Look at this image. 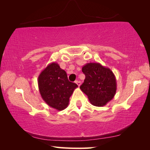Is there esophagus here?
I'll return each instance as SVG.
<instances>
[{"instance_id":"obj_1","label":"esophagus","mask_w":150,"mask_h":150,"mask_svg":"<svg viewBox=\"0 0 150 150\" xmlns=\"http://www.w3.org/2000/svg\"><path fill=\"white\" fill-rule=\"evenodd\" d=\"M75 83L79 86V87L80 85H81V82L79 81H75Z\"/></svg>"}]
</instances>
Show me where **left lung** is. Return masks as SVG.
<instances>
[{"label":"left lung","mask_w":150,"mask_h":150,"mask_svg":"<svg viewBox=\"0 0 150 150\" xmlns=\"http://www.w3.org/2000/svg\"><path fill=\"white\" fill-rule=\"evenodd\" d=\"M85 75L81 90L93 105L103 106L115 96L117 86L113 72L99 63H88L82 67Z\"/></svg>","instance_id":"obj_1"}]
</instances>
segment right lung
<instances>
[{
	"label": "right lung",
	"instance_id": "obj_1",
	"mask_svg": "<svg viewBox=\"0 0 150 150\" xmlns=\"http://www.w3.org/2000/svg\"><path fill=\"white\" fill-rule=\"evenodd\" d=\"M38 84L42 99L50 107L61 111L67 107L77 84L69 81L67 73L58 63H50L40 73Z\"/></svg>",
	"mask_w": 150,
	"mask_h": 150
}]
</instances>
